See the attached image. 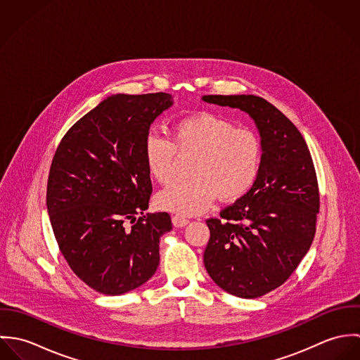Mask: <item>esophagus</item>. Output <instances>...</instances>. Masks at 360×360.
Masks as SVG:
<instances>
[{
  "label": "esophagus",
  "mask_w": 360,
  "mask_h": 360,
  "mask_svg": "<svg viewBox=\"0 0 360 360\" xmlns=\"http://www.w3.org/2000/svg\"><path fill=\"white\" fill-rule=\"evenodd\" d=\"M172 223H173L174 227L179 229V227H186L190 223V220L186 219V217H181V216H173Z\"/></svg>",
  "instance_id": "esophagus-1"
}]
</instances>
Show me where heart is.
Wrapping results in <instances>:
<instances>
[{"instance_id":"heart-1","label":"heart","mask_w":360,"mask_h":360,"mask_svg":"<svg viewBox=\"0 0 360 360\" xmlns=\"http://www.w3.org/2000/svg\"><path fill=\"white\" fill-rule=\"evenodd\" d=\"M144 159L155 180L166 186L174 173L176 154H194L188 181H180L156 197L162 210L195 216L212 205L243 198L255 184L263 147L257 134L226 117L200 112L179 119L172 126V141L151 133L144 140Z\"/></svg>"}]
</instances>
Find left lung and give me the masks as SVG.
Returning <instances> with one entry per match:
<instances>
[{"instance_id":"obj_1","label":"left lung","mask_w":360,"mask_h":360,"mask_svg":"<svg viewBox=\"0 0 360 360\" xmlns=\"http://www.w3.org/2000/svg\"><path fill=\"white\" fill-rule=\"evenodd\" d=\"M202 101L245 112L263 147L252 188L207 219L210 238L204 263L226 292L252 300L280 287L311 245L319 188L308 146L274 105L257 96H204Z\"/></svg>"}]
</instances>
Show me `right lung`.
Segmentation results:
<instances>
[{
  "mask_svg": "<svg viewBox=\"0 0 360 360\" xmlns=\"http://www.w3.org/2000/svg\"><path fill=\"white\" fill-rule=\"evenodd\" d=\"M166 93L112 94L77 120L52 159L47 209L75 274L105 295L146 284L159 264L166 212L144 214L153 193L144 140L173 105Z\"/></svg>",
  "mask_w": 360,
  "mask_h": 360,
  "instance_id": "1",
  "label": "right lung"
}]
</instances>
